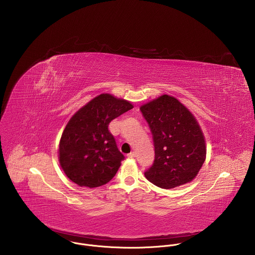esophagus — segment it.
<instances>
[{"mask_svg": "<svg viewBox=\"0 0 255 255\" xmlns=\"http://www.w3.org/2000/svg\"><path fill=\"white\" fill-rule=\"evenodd\" d=\"M135 156H136V152H134V151H132L129 154H128V157H129V158H134Z\"/></svg>", "mask_w": 255, "mask_h": 255, "instance_id": "34e87169", "label": "esophagus"}]
</instances>
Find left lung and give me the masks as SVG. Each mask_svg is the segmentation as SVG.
I'll use <instances>...</instances> for the list:
<instances>
[{
    "label": "left lung",
    "mask_w": 255,
    "mask_h": 255,
    "mask_svg": "<svg viewBox=\"0 0 255 255\" xmlns=\"http://www.w3.org/2000/svg\"><path fill=\"white\" fill-rule=\"evenodd\" d=\"M140 111L155 148V160L144 173L146 179L165 189L195 179L206 159V143L193 114L167 94L142 105Z\"/></svg>",
    "instance_id": "8db88e82"
}]
</instances>
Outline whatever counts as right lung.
Returning a JSON list of instances; mask_svg holds the SVG:
<instances>
[{
  "label": "right lung",
  "mask_w": 255,
  "mask_h": 255,
  "mask_svg": "<svg viewBox=\"0 0 255 255\" xmlns=\"http://www.w3.org/2000/svg\"><path fill=\"white\" fill-rule=\"evenodd\" d=\"M132 108L129 101L103 93L70 119L62 133L58 157L72 182L93 188L115 177L125 157L108 127L114 119Z\"/></svg>",
  "instance_id": "add662e5"
}]
</instances>
